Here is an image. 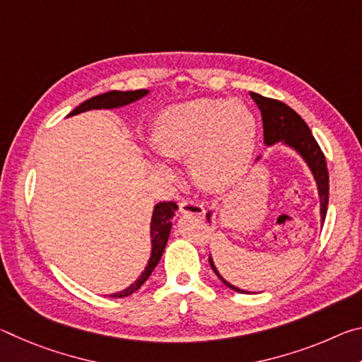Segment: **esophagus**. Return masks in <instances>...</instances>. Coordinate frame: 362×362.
Listing matches in <instances>:
<instances>
[{
    "label": "esophagus",
    "instance_id": "1",
    "mask_svg": "<svg viewBox=\"0 0 362 362\" xmlns=\"http://www.w3.org/2000/svg\"><path fill=\"white\" fill-rule=\"evenodd\" d=\"M180 212L188 214V216H203L204 206L196 203V201L187 199V201H182V203H180Z\"/></svg>",
    "mask_w": 362,
    "mask_h": 362
}]
</instances>
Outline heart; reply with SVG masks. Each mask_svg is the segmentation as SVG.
I'll return each mask as SVG.
<instances>
[{
    "label": "heart",
    "mask_w": 362,
    "mask_h": 362,
    "mask_svg": "<svg viewBox=\"0 0 362 362\" xmlns=\"http://www.w3.org/2000/svg\"><path fill=\"white\" fill-rule=\"evenodd\" d=\"M257 121L235 99H194L158 116L153 146L166 158H189V173L201 188L222 192L241 179L252 159Z\"/></svg>",
    "instance_id": "obj_1"
}]
</instances>
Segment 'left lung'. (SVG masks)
Wrapping results in <instances>:
<instances>
[{"label":"left lung","instance_id":"1","mask_svg":"<svg viewBox=\"0 0 362 362\" xmlns=\"http://www.w3.org/2000/svg\"><path fill=\"white\" fill-rule=\"evenodd\" d=\"M254 102L259 107L262 113V121H263V142L265 145H274V144H284L291 146L292 150H296L300 156L303 158L306 166L310 168L311 174H313L316 185H317V193H320V201H321V222H324L327 212V204H329V170H327V163L326 156H324L322 150L317 145L316 139L311 134L310 127L306 126V122L302 119V116L293 112L291 107H287L286 103L268 99V97H263L260 94L250 93ZM262 156L257 158L259 161ZM211 214L207 212V220H211ZM211 268L214 273L217 274L218 279L222 283L230 287L231 291L241 292V293H249L246 291L240 289V287H235L230 284L228 281L222 278V274L218 273V269L214 265L212 259L209 257Z\"/></svg>","mask_w":362,"mask_h":362}]
</instances>
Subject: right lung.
<instances>
[{
	"label": "right lung",
	"mask_w": 362,
	"mask_h": 362,
	"mask_svg": "<svg viewBox=\"0 0 362 362\" xmlns=\"http://www.w3.org/2000/svg\"><path fill=\"white\" fill-rule=\"evenodd\" d=\"M148 94L146 89H139V90H110V93L95 95L93 99H88L83 102L81 105L76 107L69 116L83 113V112H89V110H110V108H119L124 105H129V103L136 102L139 99H142ZM179 209L174 201H166V203H158L153 209V216H151V223H150V236H151V255L148 259V263H146L145 269L142 274L134 281V283L126 287L124 291L112 293V298H121V297H127L139 291L142 284L146 279L150 278V274L153 269L156 268V265L161 260V255L164 252V247H166L168 240H169V233L170 228H173V217L175 216V211Z\"/></svg>",
	"instance_id": "add662e5"
}]
</instances>
